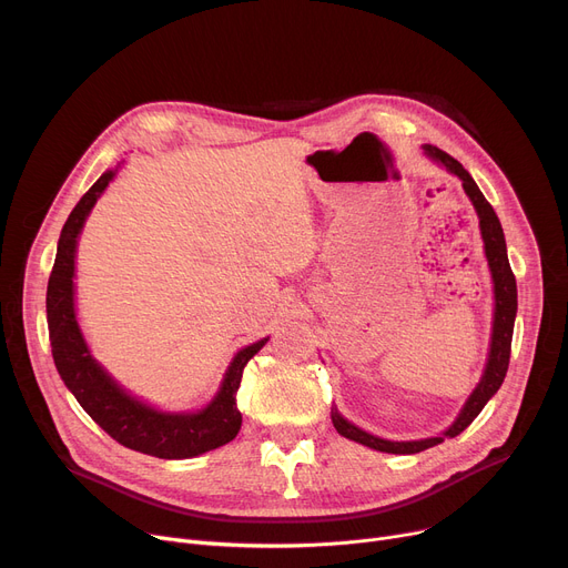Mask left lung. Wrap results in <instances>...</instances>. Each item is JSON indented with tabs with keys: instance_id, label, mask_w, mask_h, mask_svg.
Instances as JSON below:
<instances>
[{
	"instance_id": "left-lung-1",
	"label": "left lung",
	"mask_w": 568,
	"mask_h": 568,
	"mask_svg": "<svg viewBox=\"0 0 568 568\" xmlns=\"http://www.w3.org/2000/svg\"><path fill=\"white\" fill-rule=\"evenodd\" d=\"M424 154L442 165L446 172L456 174L463 189L469 197V202L474 204V212L479 216V227H481V239H484V253L488 260V268H490V278H493V300H495V308H493V329H490V343H488V359L481 373V379L476 382L474 392L467 396L465 405L460 407L458 416L454 419V424L446 428L444 433L435 435V437H424V439H384L377 437L359 426H354L352 422H347L345 416L338 412V407H332V424L334 428L352 439L359 442L368 449L382 452V454H419L430 449V446L442 444L444 439H452L456 435H460L479 412L486 407V403L499 392V386L506 377V368H509V356H511V338H514V322H516V313H518V287H516V276L511 272L509 264V255H506V242H504V230L501 223L495 214V209L490 206V202L484 197V193L476 186V182L471 179V174L442 149L433 146V144H424Z\"/></svg>"
}]
</instances>
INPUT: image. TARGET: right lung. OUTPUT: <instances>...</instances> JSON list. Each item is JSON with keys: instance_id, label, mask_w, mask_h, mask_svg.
Returning <instances> with one entry per match:
<instances>
[{"instance_id": "1", "label": "right lung", "mask_w": 568, "mask_h": 568, "mask_svg": "<svg viewBox=\"0 0 568 568\" xmlns=\"http://www.w3.org/2000/svg\"><path fill=\"white\" fill-rule=\"evenodd\" d=\"M122 165L124 161H119L97 179L59 234L45 296L52 359L67 389L112 439L133 452L165 460L195 458L232 442L242 428V412L236 409L239 384L246 364L266 345L268 336L239 349L225 368L214 398L200 409L186 412L161 409L133 396L94 359L75 313V253L89 214Z\"/></svg>"}]
</instances>
